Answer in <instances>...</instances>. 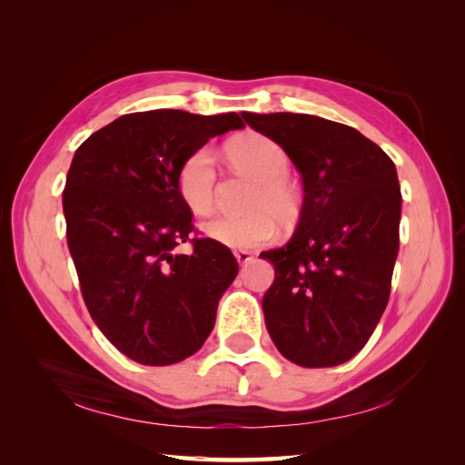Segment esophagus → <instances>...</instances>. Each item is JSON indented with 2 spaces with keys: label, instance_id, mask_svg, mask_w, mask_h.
<instances>
[{
  "label": "esophagus",
  "instance_id": "esophagus-1",
  "mask_svg": "<svg viewBox=\"0 0 465 465\" xmlns=\"http://www.w3.org/2000/svg\"><path fill=\"white\" fill-rule=\"evenodd\" d=\"M233 255H235V260H238L242 265H243V263H248V262H252V258H253L252 252H245V250H235V252H233Z\"/></svg>",
  "mask_w": 465,
  "mask_h": 465
}]
</instances>
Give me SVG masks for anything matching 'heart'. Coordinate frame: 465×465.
Here are the masks:
<instances>
[{"instance_id": "obj_1", "label": "heart", "mask_w": 465, "mask_h": 465, "mask_svg": "<svg viewBox=\"0 0 465 465\" xmlns=\"http://www.w3.org/2000/svg\"><path fill=\"white\" fill-rule=\"evenodd\" d=\"M230 162L238 170L260 180L253 207H260L248 215H215L203 223L205 238L232 250H253L268 243L278 222L271 211L288 217L295 207V193L285 182L290 173V157L280 143L265 135H245L232 142L225 150ZM217 165L212 147H200L190 153L177 172V192L195 215H205L215 203ZM272 209L270 211L269 207Z\"/></svg>"}]
</instances>
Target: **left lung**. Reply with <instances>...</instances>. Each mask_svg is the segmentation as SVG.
Returning a JSON list of instances; mask_svg holds the SVG:
<instances>
[{"instance_id": "8db88e82", "label": "left lung", "mask_w": 465, "mask_h": 465, "mask_svg": "<svg viewBox=\"0 0 465 465\" xmlns=\"http://www.w3.org/2000/svg\"><path fill=\"white\" fill-rule=\"evenodd\" d=\"M302 173L303 203L292 240L262 252L275 280L263 295L265 328L302 368L351 360L390 300L400 250L396 165L358 130L308 114H250Z\"/></svg>"}]
</instances>
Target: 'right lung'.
I'll use <instances>...</instances> for the list:
<instances>
[{
    "label": "right lung",
    "instance_id": "obj_1",
    "mask_svg": "<svg viewBox=\"0 0 465 465\" xmlns=\"http://www.w3.org/2000/svg\"><path fill=\"white\" fill-rule=\"evenodd\" d=\"M238 114H127L77 147L64 190L67 248L97 328L127 358L172 365L202 348L238 275L232 252L193 232L177 172L210 137L242 130Z\"/></svg>",
    "mask_w": 465,
    "mask_h": 465
}]
</instances>
